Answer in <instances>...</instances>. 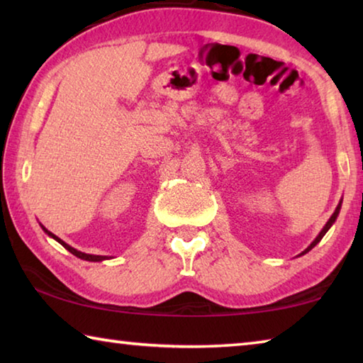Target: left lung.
<instances>
[{
	"instance_id": "obj_1",
	"label": "left lung",
	"mask_w": 363,
	"mask_h": 363,
	"mask_svg": "<svg viewBox=\"0 0 363 363\" xmlns=\"http://www.w3.org/2000/svg\"><path fill=\"white\" fill-rule=\"evenodd\" d=\"M341 203H342V200L340 201V203H337V206H336V210H335V213H333V214H331V218L328 219V223L323 225V229H322V230H320V233H318V235L315 237V240H314V242H312V243L309 245V247H307V248H306V250L303 251V253H301V255H298V256H303V255H306V253H309V251H311L312 248H314V247H315V245H317L318 242H320V240H322V238H323V235H325V233H327V232L330 230V227L335 224V220H336V218H337V214H340V210H341Z\"/></svg>"
}]
</instances>
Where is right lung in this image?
<instances>
[{"mask_svg":"<svg viewBox=\"0 0 363 363\" xmlns=\"http://www.w3.org/2000/svg\"><path fill=\"white\" fill-rule=\"evenodd\" d=\"M40 225H41V224H40ZM41 229L45 230L49 237L54 238V240H56V242H59L60 245H62V247H64L65 250H69L72 255H75L77 257H79V259L91 261V262H101V261H106V259H108V256H99V255H86V253H83V251H78V250H75V248H73V247H70V245H67L64 240H60V238H59L57 235H54L52 232H49L45 225H41Z\"/></svg>","mask_w":363,"mask_h":363,"instance_id":"right-lung-1","label":"right lung"}]
</instances>
